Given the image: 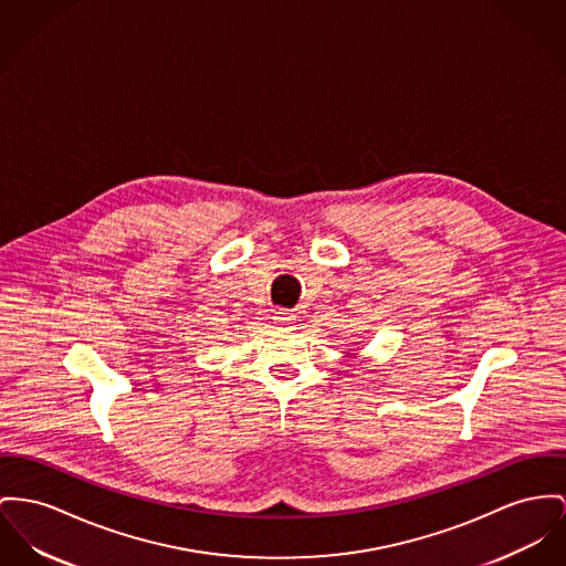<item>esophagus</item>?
<instances>
[{
  "label": "esophagus",
  "mask_w": 566,
  "mask_h": 566,
  "mask_svg": "<svg viewBox=\"0 0 566 566\" xmlns=\"http://www.w3.org/2000/svg\"><path fill=\"white\" fill-rule=\"evenodd\" d=\"M274 324L281 328H292L296 324V315L287 313V311H276L274 313Z\"/></svg>",
  "instance_id": "obj_1"
}]
</instances>
